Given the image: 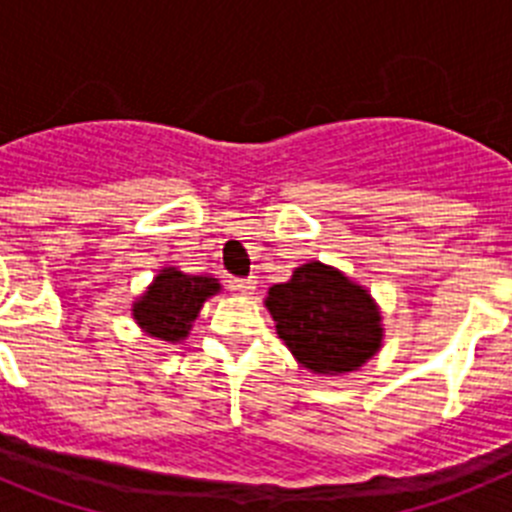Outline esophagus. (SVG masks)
Wrapping results in <instances>:
<instances>
[{
	"mask_svg": "<svg viewBox=\"0 0 512 512\" xmlns=\"http://www.w3.org/2000/svg\"><path fill=\"white\" fill-rule=\"evenodd\" d=\"M230 287L235 292H241V295H253V289H256V279L248 277V279H230Z\"/></svg>",
	"mask_w": 512,
	"mask_h": 512,
	"instance_id": "obj_1",
	"label": "esophagus"
}]
</instances>
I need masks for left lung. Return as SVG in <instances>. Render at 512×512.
<instances>
[{"label": "left lung", "instance_id": "1", "mask_svg": "<svg viewBox=\"0 0 512 512\" xmlns=\"http://www.w3.org/2000/svg\"><path fill=\"white\" fill-rule=\"evenodd\" d=\"M284 346L318 374L354 372L382 346L379 310L366 289L320 261L295 269L266 297Z\"/></svg>", "mask_w": 512, "mask_h": 512}]
</instances>
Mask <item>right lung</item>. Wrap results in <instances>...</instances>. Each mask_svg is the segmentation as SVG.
<instances>
[{
	"instance_id": "right-lung-1",
	"label": "right lung",
	"mask_w": 512,
	"mask_h": 512,
	"mask_svg": "<svg viewBox=\"0 0 512 512\" xmlns=\"http://www.w3.org/2000/svg\"><path fill=\"white\" fill-rule=\"evenodd\" d=\"M220 284L210 277H187L182 271L164 269L148 292L133 305L138 325L161 341H182L192 328L202 302L215 295Z\"/></svg>"
}]
</instances>
